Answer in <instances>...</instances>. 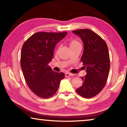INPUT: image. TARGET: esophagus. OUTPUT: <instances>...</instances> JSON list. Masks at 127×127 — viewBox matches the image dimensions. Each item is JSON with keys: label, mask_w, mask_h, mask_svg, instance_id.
Wrapping results in <instances>:
<instances>
[{"label": "esophagus", "mask_w": 127, "mask_h": 127, "mask_svg": "<svg viewBox=\"0 0 127 127\" xmlns=\"http://www.w3.org/2000/svg\"><path fill=\"white\" fill-rule=\"evenodd\" d=\"M73 74L72 73H69V72H67L65 73V76L66 77H69V76H73Z\"/></svg>", "instance_id": "esophagus-1"}]
</instances>
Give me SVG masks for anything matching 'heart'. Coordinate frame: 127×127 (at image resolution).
<instances>
[{"mask_svg": "<svg viewBox=\"0 0 127 127\" xmlns=\"http://www.w3.org/2000/svg\"><path fill=\"white\" fill-rule=\"evenodd\" d=\"M78 43H79V42L77 40H73L71 41V42L70 43V46H72V45H74V44H78Z\"/></svg>", "mask_w": 127, "mask_h": 127, "instance_id": "obj_1", "label": "heart"}]
</instances>
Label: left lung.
<instances>
[{
  "instance_id": "left-lung-1",
  "label": "left lung",
  "mask_w": 127,
  "mask_h": 127,
  "mask_svg": "<svg viewBox=\"0 0 127 127\" xmlns=\"http://www.w3.org/2000/svg\"><path fill=\"white\" fill-rule=\"evenodd\" d=\"M72 32L79 36L83 42L84 52L81 60L87 72L85 77H81L83 84L76 92L83 98H93L106 83L110 69L108 48L105 40L90 29H77Z\"/></svg>"
}]
</instances>
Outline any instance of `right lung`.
<instances>
[{
    "instance_id": "1",
    "label": "right lung",
    "mask_w": 127,
    "mask_h": 127,
    "mask_svg": "<svg viewBox=\"0 0 127 127\" xmlns=\"http://www.w3.org/2000/svg\"><path fill=\"white\" fill-rule=\"evenodd\" d=\"M64 32H37L29 37L22 47L21 67L26 82L34 94L48 98L56 93L62 72L52 70L48 65L54 57L55 47L66 35Z\"/></svg>"
}]
</instances>
